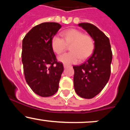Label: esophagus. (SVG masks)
I'll return each mask as SVG.
<instances>
[{"instance_id": "1", "label": "esophagus", "mask_w": 130, "mask_h": 130, "mask_svg": "<svg viewBox=\"0 0 130 130\" xmlns=\"http://www.w3.org/2000/svg\"><path fill=\"white\" fill-rule=\"evenodd\" d=\"M68 66H69V65H67V64H64V65H63V67H64V68H66L67 67H68Z\"/></svg>"}]
</instances>
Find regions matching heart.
<instances>
[{
	"label": "heart",
	"mask_w": 130,
	"mask_h": 130,
	"mask_svg": "<svg viewBox=\"0 0 130 130\" xmlns=\"http://www.w3.org/2000/svg\"><path fill=\"white\" fill-rule=\"evenodd\" d=\"M62 38L54 37L51 41L53 50L57 54H60L70 46L71 52L63 54L58 57V60L63 63H76L80 59L84 60L93 53L95 41L92 37L79 30L71 29L62 34Z\"/></svg>",
	"instance_id": "1"
}]
</instances>
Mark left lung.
Masks as SVG:
<instances>
[{
	"instance_id": "left-lung-1",
	"label": "left lung",
	"mask_w": 130,
	"mask_h": 130,
	"mask_svg": "<svg viewBox=\"0 0 130 130\" xmlns=\"http://www.w3.org/2000/svg\"><path fill=\"white\" fill-rule=\"evenodd\" d=\"M78 25L93 38L95 50L84 63L73 66L74 87L80 97L90 99L103 89L109 79L112 53L109 39L98 28L90 23Z\"/></svg>"
}]
</instances>
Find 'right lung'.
Listing matches in <instances>:
<instances>
[{"label":"right lung","mask_w":130,"mask_h":130,"mask_svg":"<svg viewBox=\"0 0 130 130\" xmlns=\"http://www.w3.org/2000/svg\"><path fill=\"white\" fill-rule=\"evenodd\" d=\"M57 22H43L34 27L22 40V62L26 80L39 96L54 95L59 89L63 65L57 62L51 46L61 28Z\"/></svg>","instance_id":"1"}]
</instances>
